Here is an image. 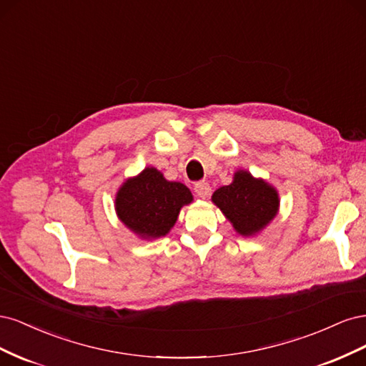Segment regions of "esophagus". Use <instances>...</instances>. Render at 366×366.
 I'll use <instances>...</instances> for the list:
<instances>
[{"label":"esophagus","instance_id":"1","mask_svg":"<svg viewBox=\"0 0 366 366\" xmlns=\"http://www.w3.org/2000/svg\"><path fill=\"white\" fill-rule=\"evenodd\" d=\"M194 192L200 198H207L210 195V186L207 182H197L194 186Z\"/></svg>","mask_w":366,"mask_h":366}]
</instances>
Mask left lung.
<instances>
[{
  "instance_id": "left-lung-1",
  "label": "left lung",
  "mask_w": 366,
  "mask_h": 366,
  "mask_svg": "<svg viewBox=\"0 0 366 366\" xmlns=\"http://www.w3.org/2000/svg\"><path fill=\"white\" fill-rule=\"evenodd\" d=\"M212 202L223 210L241 235H252L261 230L276 215L280 204L273 187L253 179L246 171H238L234 182L217 189Z\"/></svg>"
}]
</instances>
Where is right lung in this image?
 <instances>
[{"instance_id": "add662e5", "label": "right lung", "mask_w": 366, "mask_h": 366, "mask_svg": "<svg viewBox=\"0 0 366 366\" xmlns=\"http://www.w3.org/2000/svg\"><path fill=\"white\" fill-rule=\"evenodd\" d=\"M192 202V194L182 183L168 182L162 172L147 168L128 180L116 197L119 218L143 238H159L175 224L182 206Z\"/></svg>"}]
</instances>
